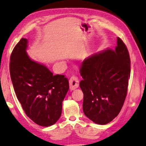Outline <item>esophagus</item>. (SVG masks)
Returning <instances> with one entry per match:
<instances>
[{"label": "esophagus", "instance_id": "34e87169", "mask_svg": "<svg viewBox=\"0 0 146 146\" xmlns=\"http://www.w3.org/2000/svg\"><path fill=\"white\" fill-rule=\"evenodd\" d=\"M69 88L71 90H74L76 88H77L79 86V81L77 77L75 76H72L69 79Z\"/></svg>", "mask_w": 146, "mask_h": 146}]
</instances>
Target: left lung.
I'll return each mask as SVG.
<instances>
[{"mask_svg": "<svg viewBox=\"0 0 146 146\" xmlns=\"http://www.w3.org/2000/svg\"><path fill=\"white\" fill-rule=\"evenodd\" d=\"M128 50L119 38L115 49L107 48L84 60L80 68L83 80L86 116L99 125L112 121L119 113L125 99L130 78Z\"/></svg>", "mask_w": 146, "mask_h": 146, "instance_id": "8db88e82", "label": "left lung"}]
</instances>
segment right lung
<instances>
[{"label":"right lung","mask_w":146,"mask_h":146,"mask_svg":"<svg viewBox=\"0 0 146 146\" xmlns=\"http://www.w3.org/2000/svg\"><path fill=\"white\" fill-rule=\"evenodd\" d=\"M27 48L28 40L22 38L11 52V81L27 116L39 125L51 126L61 116L69 81L64 75H54L45 66L32 60Z\"/></svg>","instance_id":"1"}]
</instances>
